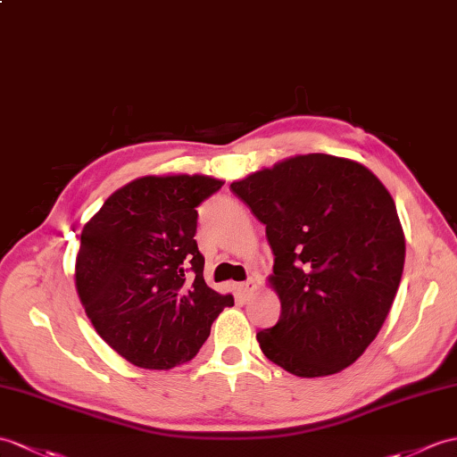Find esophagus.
Listing matches in <instances>:
<instances>
[{"label":"esophagus","mask_w":457,"mask_h":457,"mask_svg":"<svg viewBox=\"0 0 457 457\" xmlns=\"http://www.w3.org/2000/svg\"><path fill=\"white\" fill-rule=\"evenodd\" d=\"M254 290H257V282H254V278H249L241 284V292L243 295H251Z\"/></svg>","instance_id":"34e87169"}]
</instances>
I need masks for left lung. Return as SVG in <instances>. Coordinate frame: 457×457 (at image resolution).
Returning a JSON list of instances; mask_svg holds the SVG:
<instances>
[{"label":"left lung","instance_id":"8db88e82","mask_svg":"<svg viewBox=\"0 0 457 457\" xmlns=\"http://www.w3.org/2000/svg\"><path fill=\"white\" fill-rule=\"evenodd\" d=\"M274 254L280 320L257 333L262 354L298 378L341 372L364 354L391 310L405 236L381 180L362 163L295 155L229 187Z\"/></svg>","mask_w":457,"mask_h":457}]
</instances>
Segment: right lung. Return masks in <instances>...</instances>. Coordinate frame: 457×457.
Here are the masks:
<instances>
[{
  "label": "right lung",
  "instance_id": "right-lung-1",
  "mask_svg": "<svg viewBox=\"0 0 457 457\" xmlns=\"http://www.w3.org/2000/svg\"><path fill=\"white\" fill-rule=\"evenodd\" d=\"M224 185L208 175H147L112 193L81 231L76 288L95 331L134 366L193 360L231 294L204 282L196 206Z\"/></svg>",
  "mask_w": 457,
  "mask_h": 457
}]
</instances>
